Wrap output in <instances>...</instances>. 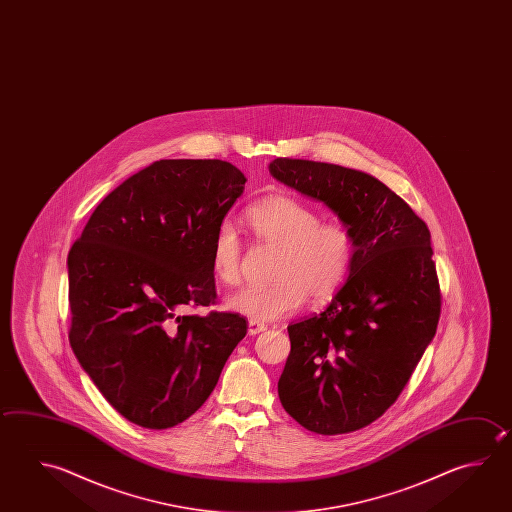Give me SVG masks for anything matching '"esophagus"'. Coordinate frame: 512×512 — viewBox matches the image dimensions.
Masks as SVG:
<instances>
[{
  "instance_id": "obj_1",
  "label": "esophagus",
  "mask_w": 512,
  "mask_h": 512,
  "mask_svg": "<svg viewBox=\"0 0 512 512\" xmlns=\"http://www.w3.org/2000/svg\"><path fill=\"white\" fill-rule=\"evenodd\" d=\"M266 324L264 322H259V320H250L248 322V333L250 335H259V333H262V331H266Z\"/></svg>"
}]
</instances>
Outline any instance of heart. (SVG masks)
<instances>
[{
	"mask_svg": "<svg viewBox=\"0 0 512 512\" xmlns=\"http://www.w3.org/2000/svg\"><path fill=\"white\" fill-rule=\"evenodd\" d=\"M251 233L279 253L273 282L248 286L228 299V308L251 320H277L302 308L306 299L326 302L348 280L355 237L348 224L320 222V213L291 195H270L244 212ZM242 242L230 222L213 233L210 266L224 286L241 282Z\"/></svg>",
	"mask_w": 512,
	"mask_h": 512,
	"instance_id": "heart-1",
	"label": "heart"
}]
</instances>
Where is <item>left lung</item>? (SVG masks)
Here are the masks:
<instances>
[{
    "instance_id": "obj_1",
    "label": "left lung",
    "mask_w": 512,
    "mask_h": 512,
    "mask_svg": "<svg viewBox=\"0 0 512 512\" xmlns=\"http://www.w3.org/2000/svg\"><path fill=\"white\" fill-rule=\"evenodd\" d=\"M270 172L326 204L355 237L353 268L335 299L288 326L279 380L280 404L302 427L351 433L395 404L436 333L442 293L431 233L373 175L288 157Z\"/></svg>"
}]
</instances>
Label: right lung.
<instances>
[{
  "instance_id": "add662e5",
  "label": "right lung",
  "mask_w": 512,
  "mask_h": 512,
  "mask_svg": "<svg viewBox=\"0 0 512 512\" xmlns=\"http://www.w3.org/2000/svg\"><path fill=\"white\" fill-rule=\"evenodd\" d=\"M246 177L221 159H161L97 204L68 253V340L117 413L146 429L192 416L248 322L177 315L217 297L213 233Z\"/></svg>"
}]
</instances>
